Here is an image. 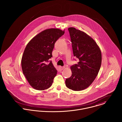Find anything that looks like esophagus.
I'll return each mask as SVG.
<instances>
[{"instance_id":"esophagus-1","label":"esophagus","mask_w":122,"mask_h":122,"mask_svg":"<svg viewBox=\"0 0 122 122\" xmlns=\"http://www.w3.org/2000/svg\"><path fill=\"white\" fill-rule=\"evenodd\" d=\"M64 66H61V67H60V69L61 70H63L64 69Z\"/></svg>"}]
</instances>
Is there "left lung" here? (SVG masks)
<instances>
[{
  "mask_svg": "<svg viewBox=\"0 0 122 122\" xmlns=\"http://www.w3.org/2000/svg\"><path fill=\"white\" fill-rule=\"evenodd\" d=\"M68 30L73 55L79 61L70 67L72 75L66 79L65 84L71 90L82 91L96 77L101 66L102 53L95 41L86 33L73 27Z\"/></svg>",
  "mask_w": 122,
  "mask_h": 122,
  "instance_id": "obj_1",
  "label": "left lung"
}]
</instances>
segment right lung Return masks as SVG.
<instances>
[{"mask_svg":"<svg viewBox=\"0 0 122 122\" xmlns=\"http://www.w3.org/2000/svg\"><path fill=\"white\" fill-rule=\"evenodd\" d=\"M65 32L58 29L46 30L34 37L27 44L21 59L23 74L30 85L36 90L50 87L57 71L51 61L56 41Z\"/></svg>","mask_w":122,"mask_h":122,"instance_id":"obj_1","label":"right lung"}]
</instances>
